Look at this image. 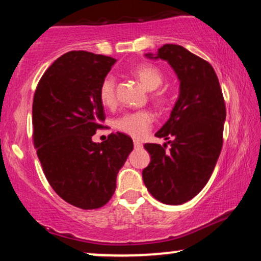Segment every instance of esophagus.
I'll return each instance as SVG.
<instances>
[{
  "label": "esophagus",
  "instance_id": "34e87169",
  "mask_svg": "<svg viewBox=\"0 0 261 261\" xmlns=\"http://www.w3.org/2000/svg\"><path fill=\"white\" fill-rule=\"evenodd\" d=\"M134 146H135V148H141L142 147V142H140V141H137V140H134Z\"/></svg>",
  "mask_w": 261,
  "mask_h": 261
}]
</instances>
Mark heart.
<instances>
[{"instance_id": "obj_1", "label": "heart", "mask_w": 261, "mask_h": 261, "mask_svg": "<svg viewBox=\"0 0 261 261\" xmlns=\"http://www.w3.org/2000/svg\"><path fill=\"white\" fill-rule=\"evenodd\" d=\"M134 76L141 81L143 86L149 91L158 88L163 83V73L158 67L153 65H140L133 71ZM100 101L106 107H113L116 101V81L113 76H107L101 81L99 87ZM157 104H164L167 98L163 93H157L153 95ZM154 121V115L149 110H140V112L126 113L121 118L115 120V127L121 133L130 135L135 139L143 137L148 133Z\"/></svg>"}]
</instances>
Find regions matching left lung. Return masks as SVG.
<instances>
[{
	"label": "left lung",
	"mask_w": 261,
	"mask_h": 261,
	"mask_svg": "<svg viewBox=\"0 0 261 261\" xmlns=\"http://www.w3.org/2000/svg\"><path fill=\"white\" fill-rule=\"evenodd\" d=\"M149 59L168 61L180 92L168 121L155 133L171 145L146 143L151 162L142 170L147 190L158 201L181 205L207 184L223 143L226 106L214 67L185 47L166 44Z\"/></svg>",
	"instance_id": "8db88e82"
}]
</instances>
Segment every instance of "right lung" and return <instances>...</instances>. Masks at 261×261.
I'll return each instance as SVG.
<instances>
[{
	"instance_id": "obj_1",
	"label": "right lung",
	"mask_w": 261,
	"mask_h": 261,
	"mask_svg": "<svg viewBox=\"0 0 261 261\" xmlns=\"http://www.w3.org/2000/svg\"><path fill=\"white\" fill-rule=\"evenodd\" d=\"M115 62L88 51L65 54L45 71L33 99V141L44 174L61 199L83 210L112 199L116 175L134 148L121 133L92 141L106 120L100 83Z\"/></svg>"
}]
</instances>
